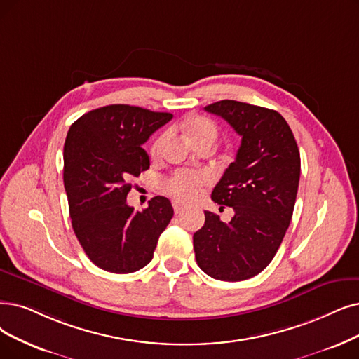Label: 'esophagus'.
Here are the masks:
<instances>
[{
	"label": "esophagus",
	"mask_w": 359,
	"mask_h": 359,
	"mask_svg": "<svg viewBox=\"0 0 359 359\" xmlns=\"http://www.w3.org/2000/svg\"><path fill=\"white\" fill-rule=\"evenodd\" d=\"M172 206H174L175 213H181V212L184 210V206H182V205H180L178 202H174V203H172Z\"/></svg>",
	"instance_id": "34e87169"
}]
</instances>
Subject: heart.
<instances>
[{
	"instance_id": "b5f03b06",
	"label": "heart",
	"mask_w": 359,
	"mask_h": 359,
	"mask_svg": "<svg viewBox=\"0 0 359 359\" xmlns=\"http://www.w3.org/2000/svg\"><path fill=\"white\" fill-rule=\"evenodd\" d=\"M184 130L193 146H197L200 142H210V144H213L215 140L218 138V133H219L218 125L206 116H191L187 122L184 123ZM166 138H168L166 131L154 138L150 147V154L153 157L161 154ZM205 181H206V175L200 174V172H175L174 175H170L166 180L165 190L172 197L180 200V202H191V200L197 196L198 187Z\"/></svg>"
}]
</instances>
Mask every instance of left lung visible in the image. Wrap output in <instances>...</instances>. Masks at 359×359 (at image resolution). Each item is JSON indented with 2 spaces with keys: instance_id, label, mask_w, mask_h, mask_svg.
<instances>
[{
  "instance_id": "1",
  "label": "left lung",
  "mask_w": 359,
  "mask_h": 359,
  "mask_svg": "<svg viewBox=\"0 0 359 359\" xmlns=\"http://www.w3.org/2000/svg\"><path fill=\"white\" fill-rule=\"evenodd\" d=\"M241 135L236 161L212 191L234 209L229 222L205 210L194 233L196 261L215 280L241 281L264 271L290 225L300 178V154L289 123L276 110L234 100L205 107Z\"/></svg>"
}]
</instances>
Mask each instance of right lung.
<instances>
[{
  "mask_svg": "<svg viewBox=\"0 0 359 359\" xmlns=\"http://www.w3.org/2000/svg\"><path fill=\"white\" fill-rule=\"evenodd\" d=\"M170 113L111 104L72 123L63 150V181L72 226L90 259L104 271L130 274L151 259L159 236L174 217L163 196L142 212L128 206L131 180L147 170L141 146Z\"/></svg>",
  "mask_w": 359,
  "mask_h": 359,
  "instance_id": "add662e5",
  "label": "right lung"
}]
</instances>
